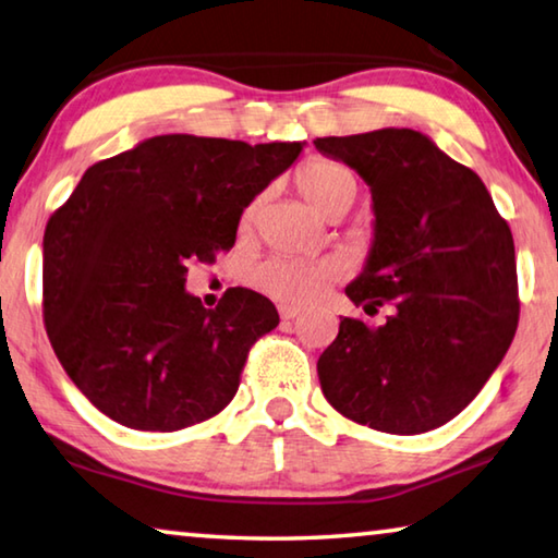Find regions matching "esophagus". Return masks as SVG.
<instances>
[{"label": "esophagus", "mask_w": 558, "mask_h": 558, "mask_svg": "<svg viewBox=\"0 0 558 558\" xmlns=\"http://www.w3.org/2000/svg\"><path fill=\"white\" fill-rule=\"evenodd\" d=\"M300 315V311L298 307H290V305H280V317L286 323H290V320H295V317Z\"/></svg>", "instance_id": "1"}]
</instances>
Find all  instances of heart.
Segmentation results:
<instances>
[{
    "label": "heart",
    "instance_id": "b5f03b06",
    "mask_svg": "<svg viewBox=\"0 0 558 558\" xmlns=\"http://www.w3.org/2000/svg\"><path fill=\"white\" fill-rule=\"evenodd\" d=\"M298 189L327 218L348 214L357 198V181L348 168L335 161H311L300 168ZM260 198L247 203L243 223H251L258 214ZM335 260H305V258H268L251 270V282L265 295L286 305H305L323 293L327 282L338 276Z\"/></svg>",
    "mask_w": 558,
    "mask_h": 558
}]
</instances>
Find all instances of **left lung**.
Instances as JSON below:
<instances>
[{"label":"left lung","instance_id":"1","mask_svg":"<svg viewBox=\"0 0 558 558\" xmlns=\"http://www.w3.org/2000/svg\"><path fill=\"white\" fill-rule=\"evenodd\" d=\"M373 193V245L344 288L385 325L342 317L320 360L325 400L390 435L437 429L480 395L519 323L514 238L472 168L412 129L317 138Z\"/></svg>","mask_w":558,"mask_h":558}]
</instances>
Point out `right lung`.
<instances>
[{"mask_svg": "<svg viewBox=\"0 0 558 558\" xmlns=\"http://www.w3.org/2000/svg\"><path fill=\"white\" fill-rule=\"evenodd\" d=\"M305 144L166 134L86 168L44 231V325L69 379L106 417L175 432L233 400L276 305L228 288L216 311L185 290Z\"/></svg>", "mask_w": 558, "mask_h": 558, "instance_id": "obj_1", "label": "right lung"}]
</instances>
